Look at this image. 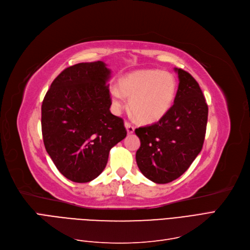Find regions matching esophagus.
I'll return each mask as SVG.
<instances>
[{"label":"esophagus","instance_id":"34e87169","mask_svg":"<svg viewBox=\"0 0 250 250\" xmlns=\"http://www.w3.org/2000/svg\"><path fill=\"white\" fill-rule=\"evenodd\" d=\"M125 128H126V132H127V134H132V133H134L135 127H134V125H133L132 124H130L128 122H125Z\"/></svg>","mask_w":250,"mask_h":250}]
</instances>
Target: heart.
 Segmentation results:
<instances>
[{
  "mask_svg": "<svg viewBox=\"0 0 250 250\" xmlns=\"http://www.w3.org/2000/svg\"><path fill=\"white\" fill-rule=\"evenodd\" d=\"M177 81L173 74L148 69L133 72L119 81V89L111 87L113 109L124 107V96L130 99V108L138 120L150 124L167 114L176 97Z\"/></svg>",
  "mask_w": 250,
  "mask_h": 250,
  "instance_id": "obj_1",
  "label": "heart"
}]
</instances>
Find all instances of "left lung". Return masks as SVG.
Listing matches in <instances>:
<instances>
[{
  "mask_svg": "<svg viewBox=\"0 0 250 250\" xmlns=\"http://www.w3.org/2000/svg\"><path fill=\"white\" fill-rule=\"evenodd\" d=\"M175 71L179 85L173 106L158 123L135 130L141 142L136 152L138 168L159 184L177 179L189 168L206 134L208 106L199 83L187 71Z\"/></svg>",
  "mask_w": 250,
  "mask_h": 250,
  "instance_id": "obj_1",
  "label": "left lung"
}]
</instances>
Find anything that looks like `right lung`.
Here are the masks:
<instances>
[{
    "label": "right lung",
    "mask_w": 250,
    "mask_h": 250,
    "mask_svg": "<svg viewBox=\"0 0 250 250\" xmlns=\"http://www.w3.org/2000/svg\"><path fill=\"white\" fill-rule=\"evenodd\" d=\"M110 74L101 61L74 64L53 80L44 97L41 125L46 151L73 182L97 178L110 149L126 136L123 118L109 110Z\"/></svg>",
    "instance_id": "add662e5"
}]
</instances>
